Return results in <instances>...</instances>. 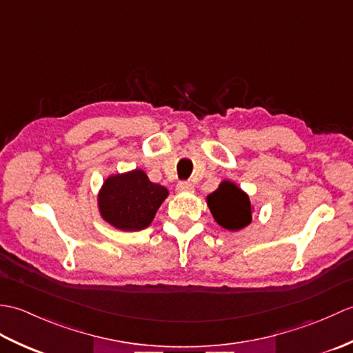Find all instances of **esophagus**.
<instances>
[{"instance_id":"obj_1","label":"esophagus","mask_w":353,"mask_h":353,"mask_svg":"<svg viewBox=\"0 0 353 353\" xmlns=\"http://www.w3.org/2000/svg\"><path fill=\"white\" fill-rule=\"evenodd\" d=\"M176 190H177V192H192L194 186L190 182H179Z\"/></svg>"}]
</instances>
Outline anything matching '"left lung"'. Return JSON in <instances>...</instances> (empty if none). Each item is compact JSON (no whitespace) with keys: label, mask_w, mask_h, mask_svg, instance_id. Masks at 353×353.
I'll return each mask as SVG.
<instances>
[{"label":"left lung","mask_w":353,"mask_h":353,"mask_svg":"<svg viewBox=\"0 0 353 353\" xmlns=\"http://www.w3.org/2000/svg\"><path fill=\"white\" fill-rule=\"evenodd\" d=\"M206 201L214 220L226 230H241L252 223L250 199L234 182L223 181Z\"/></svg>","instance_id":"8db88e82"}]
</instances>
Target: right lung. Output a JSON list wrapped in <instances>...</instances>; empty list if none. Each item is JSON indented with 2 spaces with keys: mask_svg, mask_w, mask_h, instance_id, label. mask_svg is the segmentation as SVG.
Instances as JSON below:
<instances>
[{
  "mask_svg": "<svg viewBox=\"0 0 353 353\" xmlns=\"http://www.w3.org/2000/svg\"><path fill=\"white\" fill-rule=\"evenodd\" d=\"M168 190L150 182L142 170L112 174L99 192L101 219L119 230L137 232L150 226Z\"/></svg>",
  "mask_w": 353,
  "mask_h": 353,
  "instance_id": "add662e5",
  "label": "right lung"
}]
</instances>
